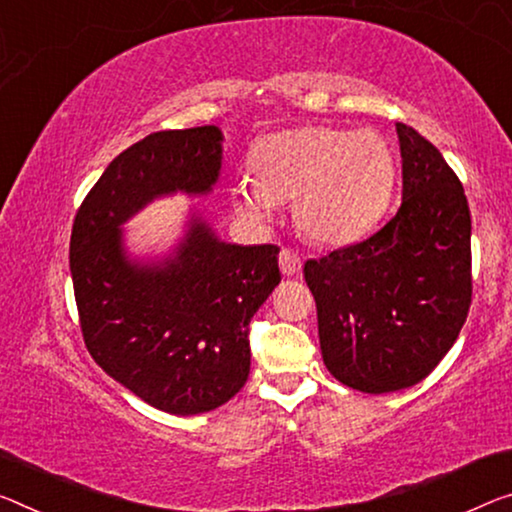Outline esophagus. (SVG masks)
Listing matches in <instances>:
<instances>
[{"label":"esophagus","instance_id":"1","mask_svg":"<svg viewBox=\"0 0 512 512\" xmlns=\"http://www.w3.org/2000/svg\"><path fill=\"white\" fill-rule=\"evenodd\" d=\"M279 267H281V272L286 274V277H295V274L302 270L300 254H297V251H293V249H281Z\"/></svg>","mask_w":512,"mask_h":512}]
</instances>
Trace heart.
<instances>
[{
	"instance_id": "obj_1",
	"label": "heart",
	"mask_w": 512,
	"mask_h": 512,
	"mask_svg": "<svg viewBox=\"0 0 512 512\" xmlns=\"http://www.w3.org/2000/svg\"><path fill=\"white\" fill-rule=\"evenodd\" d=\"M251 178L233 187V208L251 224H267L277 203L293 201L304 238L345 247L366 238L387 212L396 160L373 130L325 125L272 132L249 151Z\"/></svg>"
}]
</instances>
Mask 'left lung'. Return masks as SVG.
Masks as SVG:
<instances>
[{
    "label": "left lung",
    "instance_id": "obj_1",
    "mask_svg": "<svg viewBox=\"0 0 512 512\" xmlns=\"http://www.w3.org/2000/svg\"><path fill=\"white\" fill-rule=\"evenodd\" d=\"M403 203L359 245L306 261L327 371L345 387L419 384L453 348L471 304V215L458 176L426 137L396 123Z\"/></svg>",
    "mask_w": 512,
    "mask_h": 512
}]
</instances>
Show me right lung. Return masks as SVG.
Segmentation results:
<instances>
[{"mask_svg": "<svg viewBox=\"0 0 512 512\" xmlns=\"http://www.w3.org/2000/svg\"><path fill=\"white\" fill-rule=\"evenodd\" d=\"M222 144L217 125L137 141L109 162L70 235L91 357L144 403L176 416L217 410L245 387L249 322L279 286V249L224 242L196 206L160 254H135L123 226L164 196L212 194Z\"/></svg>", "mask_w": 512, "mask_h": 512, "instance_id": "1", "label": "right lung"}]
</instances>
